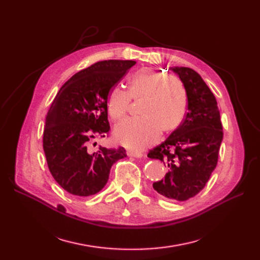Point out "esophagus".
<instances>
[{
	"mask_svg": "<svg viewBox=\"0 0 260 260\" xmlns=\"http://www.w3.org/2000/svg\"><path fill=\"white\" fill-rule=\"evenodd\" d=\"M128 154V156H130V157H136V158H141V157H143V154L142 153H140V152H128L127 153Z\"/></svg>",
	"mask_w": 260,
	"mask_h": 260,
	"instance_id": "esophagus-1",
	"label": "esophagus"
}]
</instances>
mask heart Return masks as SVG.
<instances>
[{"mask_svg":"<svg viewBox=\"0 0 260 260\" xmlns=\"http://www.w3.org/2000/svg\"><path fill=\"white\" fill-rule=\"evenodd\" d=\"M131 99H142L139 105V114L142 117L118 123L114 131L117 142L131 149H142L153 144L160 130H176L186 114L187 92L183 82L152 68H142L133 74L128 91L120 85H115L109 91L107 111L113 120L124 118Z\"/></svg>","mask_w":260,"mask_h":260,"instance_id":"heart-1","label":"heart"}]
</instances>
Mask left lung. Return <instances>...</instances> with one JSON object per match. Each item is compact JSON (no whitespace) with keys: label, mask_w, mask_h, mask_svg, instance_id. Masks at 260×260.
I'll use <instances>...</instances> for the list:
<instances>
[{"label":"left lung","mask_w":260,"mask_h":260,"mask_svg":"<svg viewBox=\"0 0 260 260\" xmlns=\"http://www.w3.org/2000/svg\"><path fill=\"white\" fill-rule=\"evenodd\" d=\"M187 92V113L180 127L148 152L168 171L153 183L169 200L183 202L201 192L218 162L223 131L217 101L202 77L187 67H172Z\"/></svg>","instance_id":"obj_1"}]
</instances>
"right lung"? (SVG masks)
Here are the masks:
<instances>
[{"instance_id": "add662e5", "label": "right lung", "mask_w": 260, "mask_h": 260, "mask_svg": "<svg viewBox=\"0 0 260 260\" xmlns=\"http://www.w3.org/2000/svg\"><path fill=\"white\" fill-rule=\"evenodd\" d=\"M135 60H102L80 70L55 96L45 119L43 149L55 181L76 196L96 194L105 186L113 165L127 157L123 147L91 153L93 139L109 132L107 96Z\"/></svg>"}]
</instances>
